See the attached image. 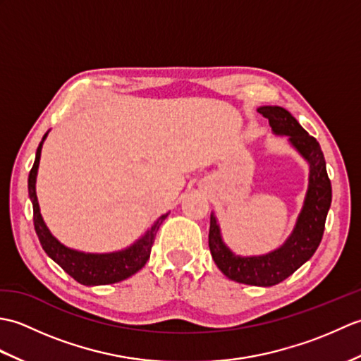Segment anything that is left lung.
Instances as JSON below:
<instances>
[{
	"label": "left lung",
	"mask_w": 361,
	"mask_h": 361,
	"mask_svg": "<svg viewBox=\"0 0 361 361\" xmlns=\"http://www.w3.org/2000/svg\"><path fill=\"white\" fill-rule=\"evenodd\" d=\"M274 135L287 136L288 142L309 164V186L293 231L279 248L260 256H239L226 247L219 220L211 212L209 250L214 262L228 279L257 287H271L287 279L313 256L323 239L324 224L332 202V186L319 142L299 126L286 109L278 105L259 106Z\"/></svg>",
	"instance_id": "obj_1"
}]
</instances>
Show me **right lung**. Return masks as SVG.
I'll return each instance as SVG.
<instances>
[{"instance_id":"add662e5","label":"right lung","mask_w":361,"mask_h":361,"mask_svg":"<svg viewBox=\"0 0 361 361\" xmlns=\"http://www.w3.org/2000/svg\"><path fill=\"white\" fill-rule=\"evenodd\" d=\"M48 133L49 132L44 133L42 142L38 144L34 166L30 169L27 180L29 198L30 202H32L34 208L35 233L44 252L54 260V262L62 267L71 278L82 283V286H106V283L121 282L130 278V276L135 274L136 271H140L149 260L152 245L155 242L158 229L164 221V219L169 216V212L164 214V216H161L135 243L121 251L83 252L65 247L62 242H59L56 237L52 235L49 228L46 226L40 214V206H38V198L35 192L42 147Z\"/></svg>"}]
</instances>
